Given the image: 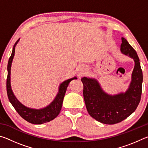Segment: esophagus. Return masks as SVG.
Returning <instances> with one entry per match:
<instances>
[{
  "instance_id": "esophagus-1",
  "label": "esophagus",
  "mask_w": 148,
  "mask_h": 148,
  "mask_svg": "<svg viewBox=\"0 0 148 148\" xmlns=\"http://www.w3.org/2000/svg\"><path fill=\"white\" fill-rule=\"evenodd\" d=\"M86 71V69H83V70H82L81 71V72H80V74H84V72Z\"/></svg>"
}]
</instances>
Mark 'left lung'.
<instances>
[{"label":"left lung","mask_w":148,"mask_h":148,"mask_svg":"<svg viewBox=\"0 0 148 148\" xmlns=\"http://www.w3.org/2000/svg\"><path fill=\"white\" fill-rule=\"evenodd\" d=\"M121 53L134 61L131 81L126 91L110 95L102 89L97 79L82 78L87 112L92 118L104 124H116L126 119L136 110L141 99L143 75L139 58L126 39L121 37Z\"/></svg>","instance_id":"8db88e82"}]
</instances>
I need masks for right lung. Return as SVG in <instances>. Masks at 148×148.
Here are the masks:
<instances>
[{"label": "right lung", "instance_id": "obj_1", "mask_svg": "<svg viewBox=\"0 0 148 148\" xmlns=\"http://www.w3.org/2000/svg\"><path fill=\"white\" fill-rule=\"evenodd\" d=\"M20 38H19L15 43L12 49L11 56L10 57L7 71H8V76H7L6 79V90L7 95L10 102L12 106L17 111L20 116L32 124L40 125L45 123L49 122L51 120L54 119L58 116L61 111L62 102L66 91V89L70 82L74 79H77L76 76H74L72 78L68 79L65 81L62 82L59 85V91L56 97H55L53 101H52L47 106L42 108L40 109L31 108L27 107L22 103H21L15 96L13 91L11 87V82H10V75H11V66L12 63L13 61V59L15 55V49L17 44L18 43Z\"/></svg>", "mask_w": 148, "mask_h": 148}]
</instances>
